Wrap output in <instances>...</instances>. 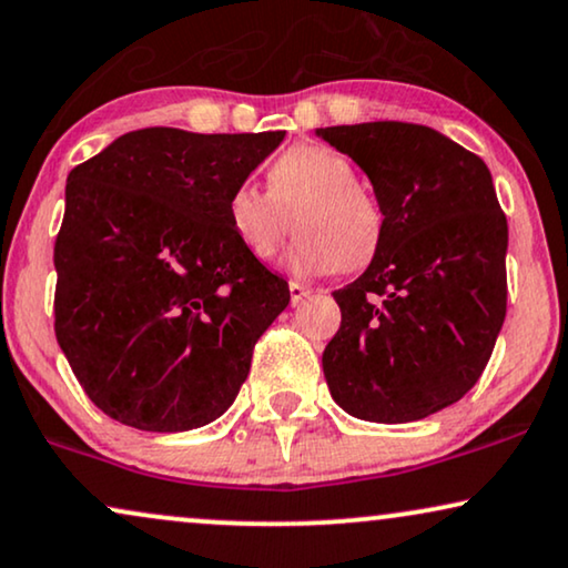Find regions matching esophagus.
I'll return each mask as SVG.
<instances>
[{
  "label": "esophagus",
  "mask_w": 568,
  "mask_h": 568,
  "mask_svg": "<svg viewBox=\"0 0 568 568\" xmlns=\"http://www.w3.org/2000/svg\"><path fill=\"white\" fill-rule=\"evenodd\" d=\"M288 288H291V304H293V306L301 304V301L312 296V288H306V285H301V283H291Z\"/></svg>",
  "instance_id": "obj_1"
}]
</instances>
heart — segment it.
Masks as SVG:
<instances>
[{
    "instance_id": "b5f03b06",
    "label": "heart",
    "mask_w": 568,
    "mask_h": 568,
    "mask_svg": "<svg viewBox=\"0 0 568 568\" xmlns=\"http://www.w3.org/2000/svg\"><path fill=\"white\" fill-rule=\"evenodd\" d=\"M355 179L353 163L337 150L296 145L272 161L267 189L248 181L231 189L229 229L254 260H270L296 223L298 236L285 254L293 275L358 270L379 252L384 213Z\"/></svg>"
}]
</instances>
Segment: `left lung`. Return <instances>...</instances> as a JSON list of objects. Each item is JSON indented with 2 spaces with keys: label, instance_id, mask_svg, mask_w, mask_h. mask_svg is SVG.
Segmentation results:
<instances>
[{
  "label": "left lung",
  "instance_id": "1",
  "mask_svg": "<svg viewBox=\"0 0 568 568\" xmlns=\"http://www.w3.org/2000/svg\"><path fill=\"white\" fill-rule=\"evenodd\" d=\"M374 186L384 239L366 272L332 293L329 395L353 418L410 423L480 379L506 316L509 229L494 179L447 134L403 121L324 126Z\"/></svg>",
  "mask_w": 568,
  "mask_h": 568
}]
</instances>
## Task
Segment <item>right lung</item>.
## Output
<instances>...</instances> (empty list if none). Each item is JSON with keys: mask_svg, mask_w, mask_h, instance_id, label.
I'll return each instance as SVG.
<instances>
[{"mask_svg": "<svg viewBox=\"0 0 568 568\" xmlns=\"http://www.w3.org/2000/svg\"><path fill=\"white\" fill-rule=\"evenodd\" d=\"M283 138L153 126L70 171L54 329L109 418L176 434L233 405L291 291L239 244L225 200Z\"/></svg>", "mask_w": 568, "mask_h": 568, "instance_id": "add662e5", "label": "right lung"}]
</instances>
